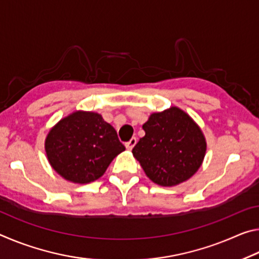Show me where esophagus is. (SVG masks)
Wrapping results in <instances>:
<instances>
[{
  "label": "esophagus",
  "mask_w": 259,
  "mask_h": 259,
  "mask_svg": "<svg viewBox=\"0 0 259 259\" xmlns=\"http://www.w3.org/2000/svg\"><path fill=\"white\" fill-rule=\"evenodd\" d=\"M136 143H137V138H136V137H133V138H131L130 140H129V142H126L125 143V147H126V150H133V148H134V146L136 145Z\"/></svg>",
  "instance_id": "1"
}]
</instances>
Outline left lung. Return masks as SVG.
Listing matches in <instances>:
<instances>
[{
	"mask_svg": "<svg viewBox=\"0 0 259 259\" xmlns=\"http://www.w3.org/2000/svg\"><path fill=\"white\" fill-rule=\"evenodd\" d=\"M143 129L145 136L136 144L133 154L152 182L174 186L198 171L207 144L188 114L178 107L153 113Z\"/></svg>",
	"mask_w": 259,
	"mask_h": 259,
	"instance_id": "obj_1",
	"label": "left lung"
}]
</instances>
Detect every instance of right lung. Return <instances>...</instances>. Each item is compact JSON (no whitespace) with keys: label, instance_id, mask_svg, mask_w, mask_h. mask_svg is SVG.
<instances>
[{"label":"right lung","instance_id":"1","mask_svg":"<svg viewBox=\"0 0 259 259\" xmlns=\"http://www.w3.org/2000/svg\"><path fill=\"white\" fill-rule=\"evenodd\" d=\"M125 147L102 115L75 112L60 120L46 139L50 164L69 182L87 184L102 177Z\"/></svg>","mask_w":259,"mask_h":259}]
</instances>
